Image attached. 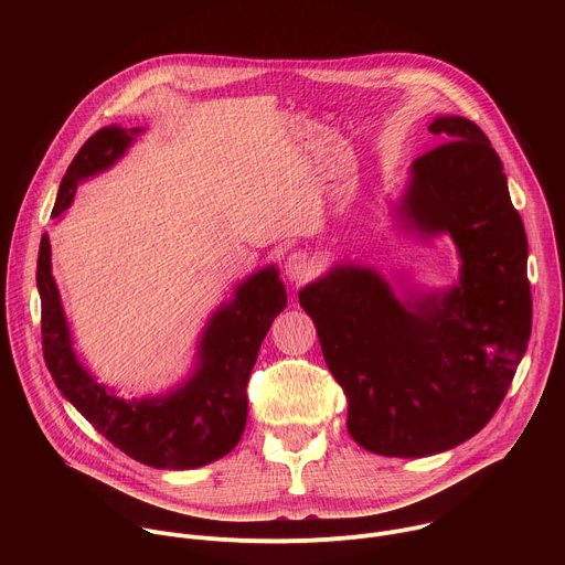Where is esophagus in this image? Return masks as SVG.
I'll use <instances>...</instances> for the list:
<instances>
[{"instance_id": "34e87169", "label": "esophagus", "mask_w": 565, "mask_h": 565, "mask_svg": "<svg viewBox=\"0 0 565 565\" xmlns=\"http://www.w3.org/2000/svg\"><path fill=\"white\" fill-rule=\"evenodd\" d=\"M315 273V262L306 253H292L286 259V275L292 281H306Z\"/></svg>"}]
</instances>
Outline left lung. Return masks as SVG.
Listing matches in <instances>:
<instances>
[{"label":"left lung","instance_id":"left-lung-1","mask_svg":"<svg viewBox=\"0 0 565 565\" xmlns=\"http://www.w3.org/2000/svg\"><path fill=\"white\" fill-rule=\"evenodd\" d=\"M429 131L443 142L414 160L397 210L418 232L451 234L458 286L405 306L377 273L349 264L299 292L347 393L349 434L380 456H431L476 436L532 331L527 236L499 153L460 116Z\"/></svg>","mask_w":565,"mask_h":565}]
</instances>
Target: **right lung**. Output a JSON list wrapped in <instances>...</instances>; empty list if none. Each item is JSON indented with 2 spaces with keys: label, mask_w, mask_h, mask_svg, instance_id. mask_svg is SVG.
I'll return each instance as SVG.
<instances>
[{
  "label": "right lung",
  "mask_w": 565,
  "mask_h": 565,
  "mask_svg": "<svg viewBox=\"0 0 565 565\" xmlns=\"http://www.w3.org/2000/svg\"><path fill=\"white\" fill-rule=\"evenodd\" d=\"M138 129L103 127L71 160L60 183L53 216L73 201L77 183L107 170L125 153ZM42 299V351L60 393L114 447L158 469H192L232 451L248 418V380L273 319L286 308V290L275 268L236 288L203 333L194 375L166 397L122 399L98 384L71 349V335L51 275V244L42 236L38 255Z\"/></svg>",
  "instance_id": "1"
}]
</instances>
